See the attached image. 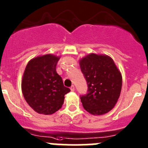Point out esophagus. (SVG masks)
<instances>
[{"mask_svg": "<svg viewBox=\"0 0 148 148\" xmlns=\"http://www.w3.org/2000/svg\"><path fill=\"white\" fill-rule=\"evenodd\" d=\"M70 89H71V91H74V90H75V88H74V86H71V88H70Z\"/></svg>", "mask_w": 148, "mask_h": 148, "instance_id": "1", "label": "esophagus"}]
</instances>
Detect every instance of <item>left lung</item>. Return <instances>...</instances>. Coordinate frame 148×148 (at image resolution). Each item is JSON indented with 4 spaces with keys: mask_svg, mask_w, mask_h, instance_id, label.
<instances>
[{
    "mask_svg": "<svg viewBox=\"0 0 148 148\" xmlns=\"http://www.w3.org/2000/svg\"><path fill=\"white\" fill-rule=\"evenodd\" d=\"M88 85L87 94L80 96L82 106L94 115L109 112L120 96L122 78L110 57L90 54L79 61Z\"/></svg>",
    "mask_w": 148,
    "mask_h": 148,
    "instance_id": "left-lung-1",
    "label": "left lung"
}]
</instances>
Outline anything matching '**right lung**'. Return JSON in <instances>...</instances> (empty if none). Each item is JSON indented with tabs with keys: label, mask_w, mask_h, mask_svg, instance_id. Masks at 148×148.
<instances>
[{
	"label": "right lung",
	"mask_w": 148,
	"mask_h": 148,
	"mask_svg": "<svg viewBox=\"0 0 148 148\" xmlns=\"http://www.w3.org/2000/svg\"><path fill=\"white\" fill-rule=\"evenodd\" d=\"M60 58L52 54L37 57L28 62L22 79V92L29 106L39 114H52L61 108L65 95L62 77L56 71Z\"/></svg>",
	"instance_id": "obj_1"
}]
</instances>
